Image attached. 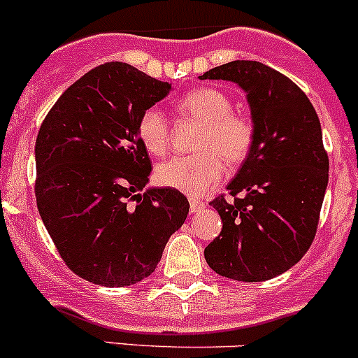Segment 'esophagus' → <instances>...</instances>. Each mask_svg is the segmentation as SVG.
I'll list each match as a JSON object with an SVG mask.
<instances>
[{
    "mask_svg": "<svg viewBox=\"0 0 358 358\" xmlns=\"http://www.w3.org/2000/svg\"><path fill=\"white\" fill-rule=\"evenodd\" d=\"M205 208V201L198 200V198H189V210L191 213H196L200 212V210Z\"/></svg>",
    "mask_w": 358,
    "mask_h": 358,
    "instance_id": "esophagus-1",
    "label": "esophagus"
}]
</instances>
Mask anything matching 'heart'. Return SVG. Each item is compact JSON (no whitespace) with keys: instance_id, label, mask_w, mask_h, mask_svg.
I'll list each match as a JSON object with an SVG mask.
<instances>
[{"instance_id":"obj_1","label":"heart","mask_w":358,"mask_h":358,"mask_svg":"<svg viewBox=\"0 0 358 358\" xmlns=\"http://www.w3.org/2000/svg\"><path fill=\"white\" fill-rule=\"evenodd\" d=\"M180 115L203 125L198 138V155L172 157L155 171L157 182L189 196H201L219 182L231 167L245 164L255 146L253 120L234 112L229 94L217 87H198L178 103ZM138 138L152 155H164L171 145V125L157 106L146 108L138 120Z\"/></svg>"}]
</instances>
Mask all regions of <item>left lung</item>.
Wrapping results in <instances>:
<instances>
[{
    "label": "left lung",
    "instance_id": "8db88e82",
    "mask_svg": "<svg viewBox=\"0 0 358 358\" xmlns=\"http://www.w3.org/2000/svg\"><path fill=\"white\" fill-rule=\"evenodd\" d=\"M200 79L241 86L257 129L248 160L227 184L233 200L210 201L222 231L205 260L224 278L267 281L293 267L315 238L329 178L319 117L293 80L260 62H229Z\"/></svg>",
    "mask_w": 358,
    "mask_h": 358
}]
</instances>
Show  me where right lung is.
I'll list each match as a JSON object with an SVG mask.
<instances>
[{
	"instance_id": "1",
	"label": "right lung",
	"mask_w": 358,
	"mask_h": 358,
	"mask_svg": "<svg viewBox=\"0 0 358 358\" xmlns=\"http://www.w3.org/2000/svg\"><path fill=\"white\" fill-rule=\"evenodd\" d=\"M171 90L132 65L110 62L76 80L39 129V215L67 267L93 285L122 288L148 278L189 212L180 191L139 193L152 162L138 120Z\"/></svg>"
}]
</instances>
